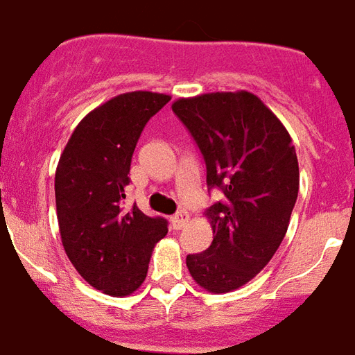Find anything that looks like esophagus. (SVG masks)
Returning a JSON list of instances; mask_svg holds the SVG:
<instances>
[{
	"label": "esophagus",
	"mask_w": 355,
	"mask_h": 355,
	"mask_svg": "<svg viewBox=\"0 0 355 355\" xmlns=\"http://www.w3.org/2000/svg\"><path fill=\"white\" fill-rule=\"evenodd\" d=\"M187 218L189 217H187L186 211H178L177 215H173L171 217V226L175 227V230H180V227L187 223Z\"/></svg>",
	"instance_id": "34e87169"
}]
</instances>
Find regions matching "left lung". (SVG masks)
<instances>
[{
    "label": "left lung",
    "instance_id": "left-lung-1",
    "mask_svg": "<svg viewBox=\"0 0 355 355\" xmlns=\"http://www.w3.org/2000/svg\"><path fill=\"white\" fill-rule=\"evenodd\" d=\"M173 112L206 164L211 246L186 257L197 284L213 293L237 290L266 266L286 235L299 193V164L288 131L255 94L180 98Z\"/></svg>",
    "mask_w": 355,
    "mask_h": 355
}]
</instances>
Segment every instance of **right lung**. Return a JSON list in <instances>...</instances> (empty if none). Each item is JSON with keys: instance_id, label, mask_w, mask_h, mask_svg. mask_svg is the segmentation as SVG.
<instances>
[{"instance_id": "1", "label": "right lung", "mask_w": 355, "mask_h": 355, "mask_svg": "<svg viewBox=\"0 0 355 355\" xmlns=\"http://www.w3.org/2000/svg\"><path fill=\"white\" fill-rule=\"evenodd\" d=\"M168 94H118L78 123L54 177L60 235L69 261L85 281L122 297L148 275L155 244L168 220L125 209L131 158L146 123L169 102Z\"/></svg>"}]
</instances>
